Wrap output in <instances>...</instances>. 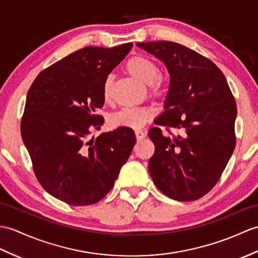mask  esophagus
<instances>
[{"mask_svg":"<svg viewBox=\"0 0 258 258\" xmlns=\"http://www.w3.org/2000/svg\"><path fill=\"white\" fill-rule=\"evenodd\" d=\"M135 136H136V140L137 141H141V140H143V139H145V136H146V133H144L143 131H135Z\"/></svg>","mask_w":258,"mask_h":258,"instance_id":"obj_1","label":"esophagus"}]
</instances>
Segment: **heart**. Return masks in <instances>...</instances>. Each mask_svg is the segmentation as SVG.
Returning <instances> with one entry per match:
<instances>
[{
  "label": "heart",
  "instance_id": "b5f03b06",
  "mask_svg": "<svg viewBox=\"0 0 258 258\" xmlns=\"http://www.w3.org/2000/svg\"><path fill=\"white\" fill-rule=\"evenodd\" d=\"M125 70L141 81L144 85L148 86L149 92L153 97H161L165 93L164 83L160 79V69L158 64L152 60L151 58L143 55H136L131 57ZM113 77H106L103 87H102V97L105 102L110 101L112 97ZM154 116V112L146 107H125V109L115 113L110 119L113 126H125L130 128H141L146 125Z\"/></svg>",
  "mask_w": 258,
  "mask_h": 258
}]
</instances>
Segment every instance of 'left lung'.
<instances>
[{"label": "left lung", "instance_id": "obj_1", "mask_svg": "<svg viewBox=\"0 0 258 258\" xmlns=\"http://www.w3.org/2000/svg\"><path fill=\"white\" fill-rule=\"evenodd\" d=\"M137 46L163 61L170 75L165 111L148 132L155 145L149 173L171 199H200L217 184L234 151L235 99L222 71L199 52L167 40Z\"/></svg>", "mask_w": 258, "mask_h": 258}]
</instances>
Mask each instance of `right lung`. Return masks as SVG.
I'll return each mask as SVG.
<instances>
[{"mask_svg": "<svg viewBox=\"0 0 258 258\" xmlns=\"http://www.w3.org/2000/svg\"><path fill=\"white\" fill-rule=\"evenodd\" d=\"M133 44L85 47L36 77L29 88L21 134L37 180L71 206L99 202L113 188L136 139L121 126L88 140L103 124L102 87Z\"/></svg>", "mask_w": 258, "mask_h": 258, "instance_id": "1", "label": "right lung"}]
</instances>
